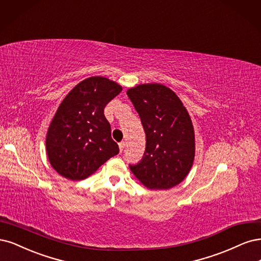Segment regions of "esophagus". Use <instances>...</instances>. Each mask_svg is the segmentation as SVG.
I'll return each instance as SVG.
<instances>
[{
	"mask_svg": "<svg viewBox=\"0 0 261 261\" xmlns=\"http://www.w3.org/2000/svg\"><path fill=\"white\" fill-rule=\"evenodd\" d=\"M124 146H125V143H124V142H120V143H119V149H120V153H121L122 150H123Z\"/></svg>",
	"mask_w": 261,
	"mask_h": 261,
	"instance_id": "esophagus-1",
	"label": "esophagus"
}]
</instances>
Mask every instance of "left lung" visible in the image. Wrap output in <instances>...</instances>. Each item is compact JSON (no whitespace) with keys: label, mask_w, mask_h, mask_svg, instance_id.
Listing matches in <instances>:
<instances>
[{"label":"left lung","mask_w":261,"mask_h":261,"mask_svg":"<svg viewBox=\"0 0 261 261\" xmlns=\"http://www.w3.org/2000/svg\"><path fill=\"white\" fill-rule=\"evenodd\" d=\"M127 94L146 134L141 162L130 165L136 178L149 190H168L189 174L195 157L191 117L181 99L161 83L131 88Z\"/></svg>","instance_id":"1"}]
</instances>
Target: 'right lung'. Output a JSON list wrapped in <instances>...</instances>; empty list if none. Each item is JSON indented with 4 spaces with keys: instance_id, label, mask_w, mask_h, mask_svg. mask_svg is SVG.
Listing matches in <instances>:
<instances>
[{
    "instance_id": "1",
    "label": "right lung",
    "mask_w": 261,
    "mask_h": 261,
    "mask_svg": "<svg viewBox=\"0 0 261 261\" xmlns=\"http://www.w3.org/2000/svg\"><path fill=\"white\" fill-rule=\"evenodd\" d=\"M121 91L115 81L90 77L78 83L58 106L45 144L49 164L64 178L86 179L119 153L104 108Z\"/></svg>"
}]
</instances>
